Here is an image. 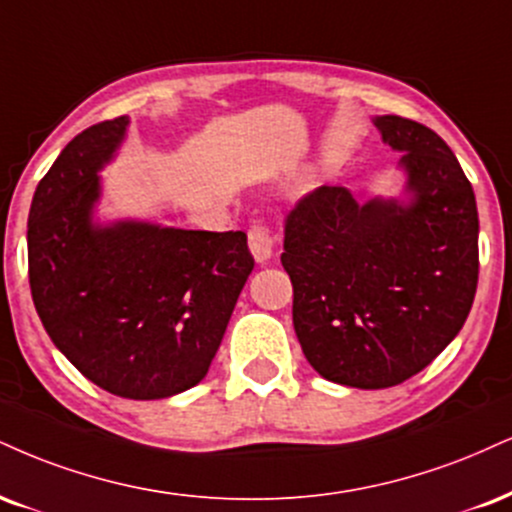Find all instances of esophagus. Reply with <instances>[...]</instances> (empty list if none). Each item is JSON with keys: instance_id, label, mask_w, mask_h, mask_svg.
Listing matches in <instances>:
<instances>
[{"instance_id": "esophagus-1", "label": "esophagus", "mask_w": 512, "mask_h": 512, "mask_svg": "<svg viewBox=\"0 0 512 512\" xmlns=\"http://www.w3.org/2000/svg\"><path fill=\"white\" fill-rule=\"evenodd\" d=\"M248 245L257 262H267L274 252V238L269 226L262 224V221H255L248 229Z\"/></svg>"}]
</instances>
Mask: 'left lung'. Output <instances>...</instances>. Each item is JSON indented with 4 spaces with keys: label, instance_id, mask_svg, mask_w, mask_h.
I'll list each match as a JSON object with an SVG mask.
<instances>
[{
    "label": "left lung",
    "instance_id": "1",
    "mask_svg": "<svg viewBox=\"0 0 512 512\" xmlns=\"http://www.w3.org/2000/svg\"><path fill=\"white\" fill-rule=\"evenodd\" d=\"M374 126L403 152L410 202L312 190L286 217L281 255L307 362L355 389L422 372L463 329L479 276L477 202L451 147L403 116Z\"/></svg>",
    "mask_w": 512,
    "mask_h": 512
}]
</instances>
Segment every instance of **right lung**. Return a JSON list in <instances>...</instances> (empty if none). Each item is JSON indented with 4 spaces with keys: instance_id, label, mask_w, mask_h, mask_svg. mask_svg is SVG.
Masks as SVG:
<instances>
[{
    "instance_id": "obj_1",
    "label": "right lung",
    "mask_w": 512,
    "mask_h": 512,
    "mask_svg": "<svg viewBox=\"0 0 512 512\" xmlns=\"http://www.w3.org/2000/svg\"><path fill=\"white\" fill-rule=\"evenodd\" d=\"M128 116L61 150L28 214V279L42 326L83 377L114 396L159 400L205 379L255 267L243 231L92 224L100 176Z\"/></svg>"
}]
</instances>
